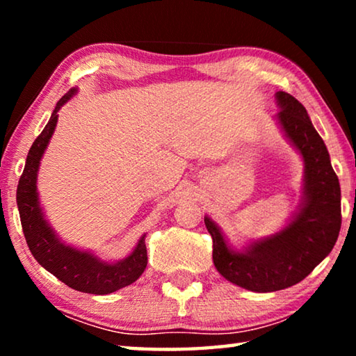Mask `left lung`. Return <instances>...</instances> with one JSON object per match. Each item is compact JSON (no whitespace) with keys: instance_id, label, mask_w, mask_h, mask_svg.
<instances>
[{"instance_id":"1","label":"left lung","mask_w":356,"mask_h":356,"mask_svg":"<svg viewBox=\"0 0 356 356\" xmlns=\"http://www.w3.org/2000/svg\"><path fill=\"white\" fill-rule=\"evenodd\" d=\"M275 99L280 106L276 122L305 165L295 213L278 232L250 240L240 250L209 215L204 216L213 238L215 268L232 284L252 292L281 291L305 280L333 250L341 229V186L327 146L297 99L282 91Z\"/></svg>"}]
</instances>
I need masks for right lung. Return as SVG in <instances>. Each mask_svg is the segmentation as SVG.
<instances>
[{
  "label": "right lung",
  "instance_id": "1",
  "mask_svg": "<svg viewBox=\"0 0 356 356\" xmlns=\"http://www.w3.org/2000/svg\"><path fill=\"white\" fill-rule=\"evenodd\" d=\"M76 92L78 88H72L63 99H59L45 129L35 138L29 149L25 170L17 186V206H19L23 234L29 251L42 267L75 291L106 295L130 286L143 275L147 265L146 238H144L146 234L138 240L134 251L127 257L114 262L105 261L92 251L80 250L59 238L55 229L45 218L38 191L40 160L55 134L58 111Z\"/></svg>",
  "mask_w": 356,
  "mask_h": 356
}]
</instances>
